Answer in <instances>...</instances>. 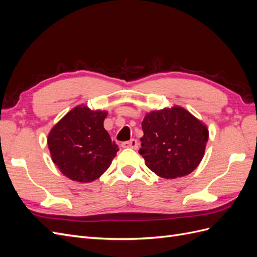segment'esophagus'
I'll return each instance as SVG.
<instances>
[{
	"instance_id": "1",
	"label": "esophagus",
	"mask_w": 257,
	"mask_h": 257,
	"mask_svg": "<svg viewBox=\"0 0 257 257\" xmlns=\"http://www.w3.org/2000/svg\"><path fill=\"white\" fill-rule=\"evenodd\" d=\"M122 147L123 148H132V149H137L138 148V142H137V139H131V141H128V142H125V143H123L122 144Z\"/></svg>"
}]
</instances>
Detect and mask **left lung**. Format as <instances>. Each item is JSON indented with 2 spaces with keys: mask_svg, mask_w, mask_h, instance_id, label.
<instances>
[{
  "mask_svg": "<svg viewBox=\"0 0 257 257\" xmlns=\"http://www.w3.org/2000/svg\"><path fill=\"white\" fill-rule=\"evenodd\" d=\"M141 138L147 167L158 176L175 179L191 174L203 160L209 132L184 108L174 106L151 111L142 122Z\"/></svg>",
  "mask_w": 257,
  "mask_h": 257,
  "instance_id": "obj_1",
  "label": "left lung"
}]
</instances>
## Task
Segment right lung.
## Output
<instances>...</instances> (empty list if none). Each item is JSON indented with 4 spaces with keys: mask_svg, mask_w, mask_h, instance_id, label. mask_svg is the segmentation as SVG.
Listing matches in <instances>:
<instances>
[{
    "mask_svg": "<svg viewBox=\"0 0 257 257\" xmlns=\"http://www.w3.org/2000/svg\"><path fill=\"white\" fill-rule=\"evenodd\" d=\"M106 111L77 106L48 135L51 158L61 173L78 182H91L110 166L119 148L104 128Z\"/></svg>",
    "mask_w": 257,
    "mask_h": 257,
    "instance_id": "add662e5",
    "label": "right lung"
}]
</instances>
